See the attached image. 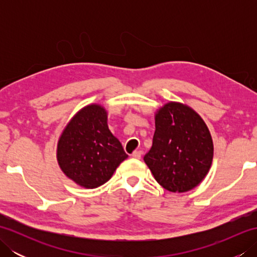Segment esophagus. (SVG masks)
Listing matches in <instances>:
<instances>
[{
    "instance_id": "obj_1",
    "label": "esophagus",
    "mask_w": 257,
    "mask_h": 257,
    "mask_svg": "<svg viewBox=\"0 0 257 257\" xmlns=\"http://www.w3.org/2000/svg\"><path fill=\"white\" fill-rule=\"evenodd\" d=\"M141 155H143V152L139 151V150H136V151H134V152H133L132 157L134 158V159H140V158H141Z\"/></svg>"
}]
</instances>
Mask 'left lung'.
<instances>
[{
    "label": "left lung",
    "mask_w": 257,
    "mask_h": 257,
    "mask_svg": "<svg viewBox=\"0 0 257 257\" xmlns=\"http://www.w3.org/2000/svg\"><path fill=\"white\" fill-rule=\"evenodd\" d=\"M212 159L211 135L198 113L178 102L158 111L152 147L144 158L158 183L171 192L189 191L204 179Z\"/></svg>",
    "instance_id": "8db88e82"
}]
</instances>
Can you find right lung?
<instances>
[{
    "label": "right lung",
    "mask_w": 257,
    "mask_h": 257,
    "mask_svg": "<svg viewBox=\"0 0 257 257\" xmlns=\"http://www.w3.org/2000/svg\"><path fill=\"white\" fill-rule=\"evenodd\" d=\"M128 156L107 125V113L98 105L81 109L58 141L57 160L76 183L94 189L106 183Z\"/></svg>",
    "instance_id": "right-lung-1"
}]
</instances>
